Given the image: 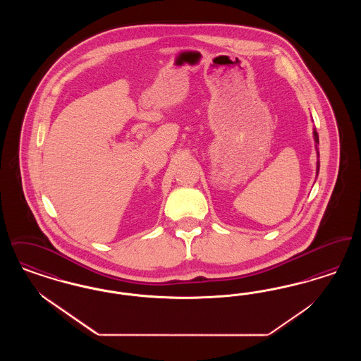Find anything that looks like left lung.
<instances>
[{
  "instance_id": "8db88e82",
  "label": "left lung",
  "mask_w": 361,
  "mask_h": 361,
  "mask_svg": "<svg viewBox=\"0 0 361 361\" xmlns=\"http://www.w3.org/2000/svg\"><path fill=\"white\" fill-rule=\"evenodd\" d=\"M312 135H314V142H315V150H317V154L319 158V152H318V145H319V137H318V133L315 128H312ZM319 173V161H317V174Z\"/></svg>"
}]
</instances>
